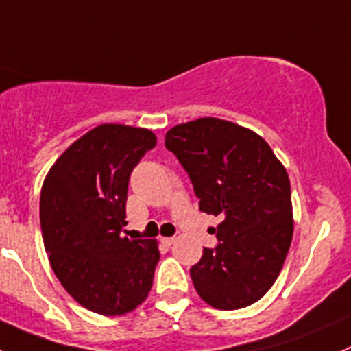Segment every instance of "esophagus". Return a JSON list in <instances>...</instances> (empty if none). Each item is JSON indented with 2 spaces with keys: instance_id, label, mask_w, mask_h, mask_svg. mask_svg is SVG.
I'll return each mask as SVG.
<instances>
[{
  "instance_id": "1",
  "label": "esophagus",
  "mask_w": 351,
  "mask_h": 351,
  "mask_svg": "<svg viewBox=\"0 0 351 351\" xmlns=\"http://www.w3.org/2000/svg\"><path fill=\"white\" fill-rule=\"evenodd\" d=\"M162 243L165 246H172L176 243V238H162Z\"/></svg>"
}]
</instances>
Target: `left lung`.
Returning <instances> with one entry per match:
<instances>
[{"label": "left lung", "mask_w": 351, "mask_h": 351, "mask_svg": "<svg viewBox=\"0 0 351 351\" xmlns=\"http://www.w3.org/2000/svg\"><path fill=\"white\" fill-rule=\"evenodd\" d=\"M165 148L188 172L199 210L222 219L219 245L203 248L189 270L198 295L220 310L258 302L278 279L291 245L286 169L258 134L212 117L170 129Z\"/></svg>", "instance_id": "obj_1"}]
</instances>
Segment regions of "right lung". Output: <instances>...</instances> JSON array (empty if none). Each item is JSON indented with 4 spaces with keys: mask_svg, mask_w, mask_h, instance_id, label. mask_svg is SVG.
<instances>
[{
    "mask_svg": "<svg viewBox=\"0 0 351 351\" xmlns=\"http://www.w3.org/2000/svg\"><path fill=\"white\" fill-rule=\"evenodd\" d=\"M155 146L152 131L103 123L73 143L45 179L46 253L63 288L91 312L123 315L152 289L156 241L122 232L131 173Z\"/></svg>",
    "mask_w": 351,
    "mask_h": 351,
    "instance_id": "1",
    "label": "right lung"
}]
</instances>
